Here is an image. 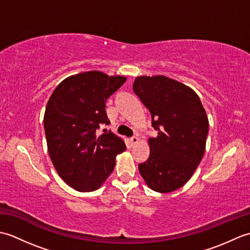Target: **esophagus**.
<instances>
[{
    "label": "esophagus",
    "instance_id": "34e87169",
    "mask_svg": "<svg viewBox=\"0 0 250 250\" xmlns=\"http://www.w3.org/2000/svg\"><path fill=\"white\" fill-rule=\"evenodd\" d=\"M130 142H131L132 145H136L137 143H139V137H137V136H132L131 139H130Z\"/></svg>",
    "mask_w": 250,
    "mask_h": 250
}]
</instances>
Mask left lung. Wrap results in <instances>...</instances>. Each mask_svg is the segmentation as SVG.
<instances>
[{
	"instance_id": "1",
	"label": "left lung",
	"mask_w": 250,
	"mask_h": 250,
	"mask_svg": "<svg viewBox=\"0 0 250 250\" xmlns=\"http://www.w3.org/2000/svg\"><path fill=\"white\" fill-rule=\"evenodd\" d=\"M133 91L150 111L157 137L148 140L150 153L139 171L148 187L172 192L188 182L205 152L208 119L192 89L163 75L140 76Z\"/></svg>"
}]
</instances>
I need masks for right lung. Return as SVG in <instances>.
<instances>
[{"instance_id": "add662e5", "label": "right lung", "mask_w": 250, "mask_h": 250, "mask_svg": "<svg viewBox=\"0 0 250 250\" xmlns=\"http://www.w3.org/2000/svg\"><path fill=\"white\" fill-rule=\"evenodd\" d=\"M126 81L99 71L79 73L58 84L44 115L49 157L59 176L81 192L101 187L114 171L116 156L125 150L124 140L103 130L109 125L105 102Z\"/></svg>"}]
</instances>
